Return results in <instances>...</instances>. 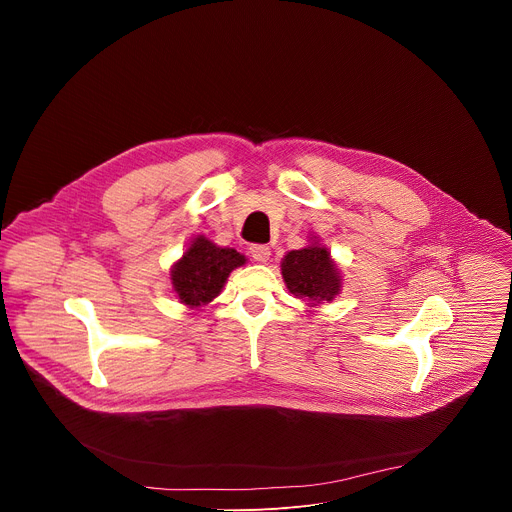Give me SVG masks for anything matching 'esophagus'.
<instances>
[{"label":"esophagus","instance_id":"1","mask_svg":"<svg viewBox=\"0 0 512 512\" xmlns=\"http://www.w3.org/2000/svg\"><path fill=\"white\" fill-rule=\"evenodd\" d=\"M249 253H251V257H253L255 261H259V263H265V261H269V257H271V249H269L267 245H251Z\"/></svg>","mask_w":512,"mask_h":512}]
</instances>
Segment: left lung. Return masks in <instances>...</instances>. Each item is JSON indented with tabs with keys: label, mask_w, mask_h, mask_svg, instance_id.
Wrapping results in <instances>:
<instances>
[{
	"label": "left lung",
	"mask_w": 512,
	"mask_h": 512,
	"mask_svg": "<svg viewBox=\"0 0 512 512\" xmlns=\"http://www.w3.org/2000/svg\"><path fill=\"white\" fill-rule=\"evenodd\" d=\"M287 289L308 304L330 302L340 291V275L324 247L310 245L289 251L281 263Z\"/></svg>",
	"instance_id": "left-lung-1"
}]
</instances>
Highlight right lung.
I'll return each instance as SVG.
<instances>
[{"mask_svg": "<svg viewBox=\"0 0 512 512\" xmlns=\"http://www.w3.org/2000/svg\"><path fill=\"white\" fill-rule=\"evenodd\" d=\"M245 257L235 249H223L206 237H196L172 269V285L182 304L198 308L221 294L229 273L243 265Z\"/></svg>", "mask_w": 512, "mask_h": 512, "instance_id": "obj_1", "label": "right lung"}]
</instances>
